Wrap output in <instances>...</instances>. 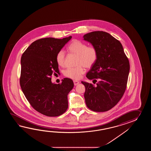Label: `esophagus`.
I'll list each match as a JSON object with an SVG mask.
<instances>
[{"label": "esophagus", "instance_id": "esophagus-1", "mask_svg": "<svg viewBox=\"0 0 151 151\" xmlns=\"http://www.w3.org/2000/svg\"><path fill=\"white\" fill-rule=\"evenodd\" d=\"M73 83H74V85H78L79 83V82L78 81H77V80H74Z\"/></svg>", "mask_w": 151, "mask_h": 151}]
</instances>
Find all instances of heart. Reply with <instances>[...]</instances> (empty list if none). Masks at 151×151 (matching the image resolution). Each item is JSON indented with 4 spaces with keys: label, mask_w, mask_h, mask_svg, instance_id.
Segmentation results:
<instances>
[{
    "label": "heart",
    "mask_w": 151,
    "mask_h": 151,
    "mask_svg": "<svg viewBox=\"0 0 151 151\" xmlns=\"http://www.w3.org/2000/svg\"><path fill=\"white\" fill-rule=\"evenodd\" d=\"M68 50L71 53L78 56L77 65H79L74 68H68L64 72L65 77L72 79H80L84 73V68H91L96 61L98 52L96 48L93 46H88L83 42L74 40L68 47ZM56 61L58 65L63 66L65 64V53L63 51L59 52L56 56Z\"/></svg>",
    "instance_id": "1"
}]
</instances>
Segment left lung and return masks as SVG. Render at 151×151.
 <instances>
[{
  "mask_svg": "<svg viewBox=\"0 0 151 151\" xmlns=\"http://www.w3.org/2000/svg\"><path fill=\"white\" fill-rule=\"evenodd\" d=\"M98 52L96 61L87 73L84 98L86 106L94 112L107 111L116 105L125 91L129 63L121 42L109 33L94 31L83 36Z\"/></svg>",
  "mask_w": 151,
  "mask_h": 151,
  "instance_id": "left-lung-1",
  "label": "left lung"
}]
</instances>
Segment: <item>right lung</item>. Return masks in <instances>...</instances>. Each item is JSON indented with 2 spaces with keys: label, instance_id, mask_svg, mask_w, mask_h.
<instances>
[{
  "label": "right lung",
  "instance_id": "add662e5",
  "mask_svg": "<svg viewBox=\"0 0 151 151\" xmlns=\"http://www.w3.org/2000/svg\"><path fill=\"white\" fill-rule=\"evenodd\" d=\"M71 38L39 39L22 56V90L31 105L45 116H60L68 109V94L74 86L73 81L65 78L57 84L52 82L51 77L54 71L59 73L56 56Z\"/></svg>",
  "mask_w": 151,
  "mask_h": 151
}]
</instances>
